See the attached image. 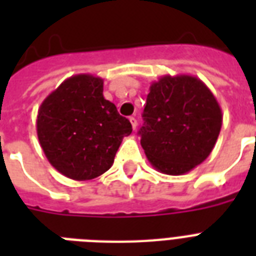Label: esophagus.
<instances>
[{"label": "esophagus", "mask_w": 256, "mask_h": 256, "mask_svg": "<svg viewBox=\"0 0 256 256\" xmlns=\"http://www.w3.org/2000/svg\"><path fill=\"white\" fill-rule=\"evenodd\" d=\"M128 120H130V124H132V128L136 130V124H138V122H136V118H134V116H130Z\"/></svg>", "instance_id": "1"}]
</instances>
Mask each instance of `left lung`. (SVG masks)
Masks as SVG:
<instances>
[{
  "instance_id": "8db88e82",
  "label": "left lung",
  "mask_w": 256,
  "mask_h": 256,
  "mask_svg": "<svg viewBox=\"0 0 256 256\" xmlns=\"http://www.w3.org/2000/svg\"><path fill=\"white\" fill-rule=\"evenodd\" d=\"M138 134L152 168L182 175L212 152L222 110L211 90L192 76H164L150 86Z\"/></svg>"
}]
</instances>
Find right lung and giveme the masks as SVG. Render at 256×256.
<instances>
[{
  "label": "right lung",
  "mask_w": 256,
  "mask_h": 256,
  "mask_svg": "<svg viewBox=\"0 0 256 256\" xmlns=\"http://www.w3.org/2000/svg\"><path fill=\"white\" fill-rule=\"evenodd\" d=\"M132 132L130 120L104 100V80L92 74L65 80L38 108L42 150L56 170L74 180L106 172L124 136Z\"/></svg>",
  "instance_id": "obj_1"
}]
</instances>
